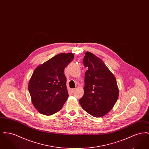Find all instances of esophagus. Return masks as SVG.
I'll use <instances>...</instances> for the list:
<instances>
[{
    "mask_svg": "<svg viewBox=\"0 0 149 149\" xmlns=\"http://www.w3.org/2000/svg\"><path fill=\"white\" fill-rule=\"evenodd\" d=\"M75 90H76L75 88H74V89H70V92H71V93H73Z\"/></svg>",
    "mask_w": 149,
    "mask_h": 149,
    "instance_id": "obj_1",
    "label": "esophagus"
}]
</instances>
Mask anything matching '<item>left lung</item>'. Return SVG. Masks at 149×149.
Wrapping results in <instances>:
<instances>
[{
  "label": "left lung",
  "instance_id": "8db88e82",
  "mask_svg": "<svg viewBox=\"0 0 149 149\" xmlns=\"http://www.w3.org/2000/svg\"><path fill=\"white\" fill-rule=\"evenodd\" d=\"M83 64L85 73L84 95L79 100L84 110L95 117L109 112L116 103L119 90L115 77L102 59L86 52Z\"/></svg>",
  "mask_w": 149,
  "mask_h": 149
}]
</instances>
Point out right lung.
<instances>
[{
    "label": "right lung",
    "instance_id": "add662e5",
    "mask_svg": "<svg viewBox=\"0 0 149 149\" xmlns=\"http://www.w3.org/2000/svg\"><path fill=\"white\" fill-rule=\"evenodd\" d=\"M71 53H61L39 65L29 83L33 105L41 114L50 116L61 109L69 97L64 69L73 60Z\"/></svg>",
    "mask_w": 149,
    "mask_h": 149
}]
</instances>
